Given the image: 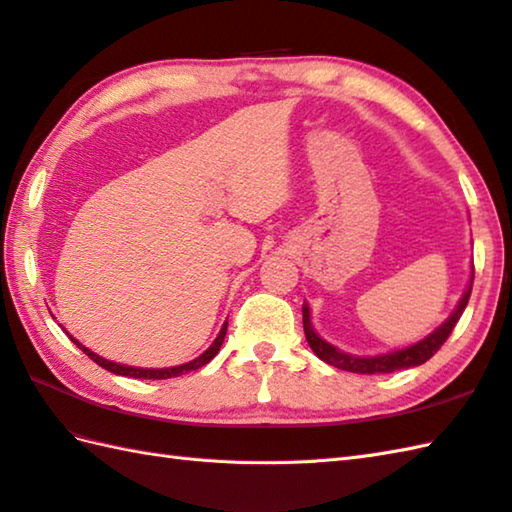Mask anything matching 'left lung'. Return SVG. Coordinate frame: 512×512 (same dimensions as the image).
I'll return each mask as SVG.
<instances>
[{"mask_svg":"<svg viewBox=\"0 0 512 512\" xmlns=\"http://www.w3.org/2000/svg\"><path fill=\"white\" fill-rule=\"evenodd\" d=\"M471 286H473V279H471L469 288H466V292L462 295L458 308L453 310L451 317L444 321L436 332H431L427 339H422V341L413 343L409 347H402V350L389 352V354H380V356H352V354L341 352L339 347H334L328 341H323L321 336L314 332L312 323H310V308L308 306H303V332H306V339H308V345L312 347V352L317 354L323 363H328L332 367H339V369H345V372H354V374H389V372H398V369L418 367L422 363H427L429 358L436 354L440 347L444 345V341L449 339V334L453 332L455 323H458L460 317H462L466 303H469Z\"/></svg>","mask_w":512,"mask_h":512,"instance_id":"obj_1","label":"left lung"}]
</instances>
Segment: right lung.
Returning <instances> with one entry per match:
<instances>
[{
  "instance_id": "right-lung-1",
  "label": "right lung",
  "mask_w": 512,
  "mask_h": 512,
  "mask_svg": "<svg viewBox=\"0 0 512 512\" xmlns=\"http://www.w3.org/2000/svg\"><path fill=\"white\" fill-rule=\"evenodd\" d=\"M226 328H228V321L222 325V330H220V334H217V339L211 343V347H209V350H206L204 354H200L198 358H193V361L184 363V365H178V367H165V369L132 367V365H121V363L107 361V358H103V356H99V354H94V352H90V350H88V347L81 345L79 341L74 339V336H72L68 330H63V332L70 336V341H72L76 347H79V350H83L85 354H88V356L92 358V361H94L96 365H101L103 369H107V372L118 374V376H129V378H151V380H162V378L182 376V374L193 372V369H200V367H204L206 363H209L211 358H213L217 352H220V347H222V343H224V336H226Z\"/></svg>"
}]
</instances>
